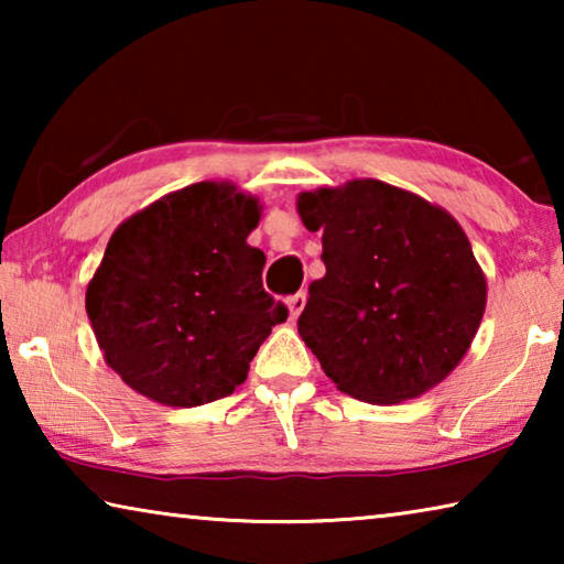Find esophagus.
<instances>
[{
  "label": "esophagus",
  "mask_w": 564,
  "mask_h": 564,
  "mask_svg": "<svg viewBox=\"0 0 564 564\" xmlns=\"http://www.w3.org/2000/svg\"><path fill=\"white\" fill-rule=\"evenodd\" d=\"M285 305H289V316H291V321H295V318L301 316V311L305 308V293L299 291V293L289 295V299H285Z\"/></svg>",
  "instance_id": "esophagus-1"
}]
</instances>
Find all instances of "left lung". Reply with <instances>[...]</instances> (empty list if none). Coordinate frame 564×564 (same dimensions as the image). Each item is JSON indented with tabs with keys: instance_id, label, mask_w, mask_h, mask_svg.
I'll list each match as a JSON object with an SVG mask.
<instances>
[{
	"instance_id": "1",
	"label": "left lung",
	"mask_w": 564,
	"mask_h": 564,
	"mask_svg": "<svg viewBox=\"0 0 564 564\" xmlns=\"http://www.w3.org/2000/svg\"><path fill=\"white\" fill-rule=\"evenodd\" d=\"M295 208L323 234L326 263L308 285L299 333L336 388L395 405L451 376L488 301L460 224L376 178L303 191Z\"/></svg>"
}]
</instances>
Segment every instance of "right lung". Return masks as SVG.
<instances>
[{
  "instance_id": "right-lung-1",
  "label": "right lung",
  "mask_w": 564,
  "mask_h": 564,
  "mask_svg": "<svg viewBox=\"0 0 564 564\" xmlns=\"http://www.w3.org/2000/svg\"><path fill=\"white\" fill-rule=\"evenodd\" d=\"M259 198L202 181L159 198L111 234L87 285L104 360L171 408L231 395L289 308L263 291L265 256L246 243Z\"/></svg>"
}]
</instances>
